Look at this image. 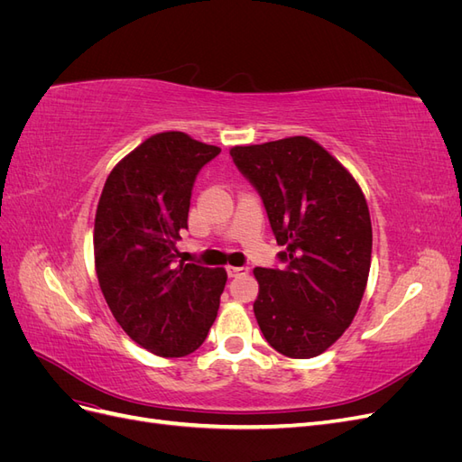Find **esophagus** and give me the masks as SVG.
<instances>
[{
    "label": "esophagus",
    "mask_w": 462,
    "mask_h": 462,
    "mask_svg": "<svg viewBox=\"0 0 462 462\" xmlns=\"http://www.w3.org/2000/svg\"><path fill=\"white\" fill-rule=\"evenodd\" d=\"M227 273H229V277L245 275V273H248V268H245V265H227Z\"/></svg>",
    "instance_id": "1"
}]
</instances>
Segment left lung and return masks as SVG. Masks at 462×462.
<instances>
[{
    "label": "left lung",
    "instance_id": "1",
    "mask_svg": "<svg viewBox=\"0 0 462 462\" xmlns=\"http://www.w3.org/2000/svg\"><path fill=\"white\" fill-rule=\"evenodd\" d=\"M239 171L256 187L282 270L256 268L254 316L277 353L318 356L353 324L372 260V221L356 179L309 136L233 146Z\"/></svg>",
    "mask_w": 462,
    "mask_h": 462
}]
</instances>
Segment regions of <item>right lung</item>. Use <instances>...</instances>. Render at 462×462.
<instances>
[{"label": "right lung", "mask_w": 462, "mask_h": 462, "mask_svg": "<svg viewBox=\"0 0 462 462\" xmlns=\"http://www.w3.org/2000/svg\"><path fill=\"white\" fill-rule=\"evenodd\" d=\"M219 152L180 131L152 134L111 170L97 202V283L123 331L156 356L194 353L217 316L227 272L175 258L194 179Z\"/></svg>", "instance_id": "right-lung-1"}]
</instances>
